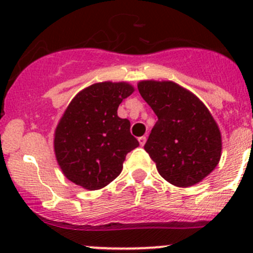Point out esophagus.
I'll return each mask as SVG.
<instances>
[{
	"mask_svg": "<svg viewBox=\"0 0 253 253\" xmlns=\"http://www.w3.org/2000/svg\"><path fill=\"white\" fill-rule=\"evenodd\" d=\"M138 142H139V144H141V145H144V144H145V142H147V137H144V136L139 137V138H138Z\"/></svg>",
	"mask_w": 253,
	"mask_h": 253,
	"instance_id": "1",
	"label": "esophagus"
}]
</instances>
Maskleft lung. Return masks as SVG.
<instances>
[{"mask_svg":"<svg viewBox=\"0 0 253 253\" xmlns=\"http://www.w3.org/2000/svg\"><path fill=\"white\" fill-rule=\"evenodd\" d=\"M142 98L158 116L145 152L159 174L188 187L211 174L220 159L221 137L205 104L172 82H139Z\"/></svg>","mask_w":253,"mask_h":253,"instance_id":"obj_1","label":"left lung"}]
</instances>
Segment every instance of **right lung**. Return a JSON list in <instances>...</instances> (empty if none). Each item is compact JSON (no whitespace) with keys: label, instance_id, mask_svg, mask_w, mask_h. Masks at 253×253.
<instances>
[{"label":"right lung","instance_id":"obj_1","mask_svg":"<svg viewBox=\"0 0 253 253\" xmlns=\"http://www.w3.org/2000/svg\"><path fill=\"white\" fill-rule=\"evenodd\" d=\"M128 83H96L75 96L55 132V153L66 177L86 190L105 187L120 175L127 153L139 145L129 121L117 116Z\"/></svg>","mask_w":253,"mask_h":253}]
</instances>
